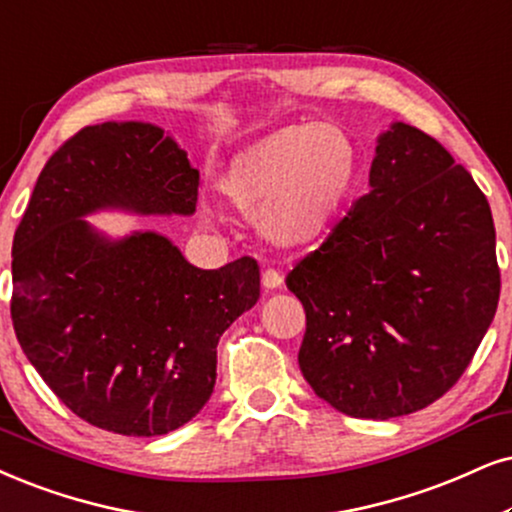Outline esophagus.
<instances>
[{
  "label": "esophagus",
  "instance_id": "34e87169",
  "mask_svg": "<svg viewBox=\"0 0 512 512\" xmlns=\"http://www.w3.org/2000/svg\"><path fill=\"white\" fill-rule=\"evenodd\" d=\"M283 283V276H281V271H276V269H264V274H262V286L267 288V290H276L278 286H281Z\"/></svg>",
  "mask_w": 512,
  "mask_h": 512
}]
</instances>
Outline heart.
Here are the masks:
<instances>
[{"instance_id": "1", "label": "heart", "mask_w": 512, "mask_h": 512, "mask_svg": "<svg viewBox=\"0 0 512 512\" xmlns=\"http://www.w3.org/2000/svg\"><path fill=\"white\" fill-rule=\"evenodd\" d=\"M359 174V151L345 129L300 122L267 134L236 155L219 191L255 215L276 245L319 241L338 222Z\"/></svg>"}]
</instances>
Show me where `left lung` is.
Here are the masks:
<instances>
[{"label":"left lung","mask_w":512,"mask_h":512,"mask_svg":"<svg viewBox=\"0 0 512 512\" xmlns=\"http://www.w3.org/2000/svg\"><path fill=\"white\" fill-rule=\"evenodd\" d=\"M375 151L371 193L286 286L307 314L304 380L347 416L387 420L458 383L496 314L501 271L487 196L439 141L397 122Z\"/></svg>","instance_id":"8db88e82"}]
</instances>
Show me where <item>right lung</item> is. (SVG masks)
<instances>
[{"mask_svg":"<svg viewBox=\"0 0 512 512\" xmlns=\"http://www.w3.org/2000/svg\"><path fill=\"white\" fill-rule=\"evenodd\" d=\"M200 174L163 129L82 127L40 172L14 236L11 321L25 357L75 416L127 437L181 428L217 378V342L260 297L252 257L198 269L165 236L111 243L99 208L191 215Z\"/></svg>","mask_w":512,"mask_h":512,"instance_id":"add662e5","label":"right lung"}]
</instances>
